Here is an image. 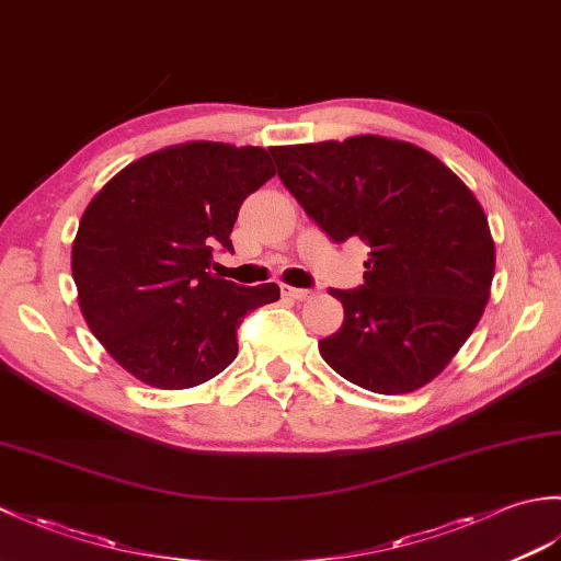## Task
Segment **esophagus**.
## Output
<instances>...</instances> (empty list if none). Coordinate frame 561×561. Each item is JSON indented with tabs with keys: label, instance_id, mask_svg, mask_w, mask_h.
Segmentation results:
<instances>
[{
	"label": "esophagus",
	"instance_id": "34e87169",
	"mask_svg": "<svg viewBox=\"0 0 561 561\" xmlns=\"http://www.w3.org/2000/svg\"><path fill=\"white\" fill-rule=\"evenodd\" d=\"M282 296H284V299H291V301H306V299H311V291L289 287V284H282Z\"/></svg>",
	"mask_w": 561,
	"mask_h": 561
}]
</instances>
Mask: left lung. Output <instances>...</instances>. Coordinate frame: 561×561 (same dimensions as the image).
I'll use <instances>...</instances> for the list:
<instances>
[{"label":"left lung","instance_id":"1","mask_svg":"<svg viewBox=\"0 0 561 561\" xmlns=\"http://www.w3.org/2000/svg\"><path fill=\"white\" fill-rule=\"evenodd\" d=\"M270 153L332 241L371 248L362 287L330 289L344 323L318 342L320 356L380 396L426 386L490 301L496 257L478 197L434 153L400 139L359 135Z\"/></svg>","mask_w":561,"mask_h":561}]
</instances>
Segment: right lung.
<instances>
[{"label": "right lung", "mask_w": 561, "mask_h": 561, "mask_svg": "<svg viewBox=\"0 0 561 561\" xmlns=\"http://www.w3.org/2000/svg\"><path fill=\"white\" fill-rule=\"evenodd\" d=\"M274 173L260 147L187 141L125 165L89 202L71 245L81 313L141 383L183 390L221 374L245 313L279 299L277 284L238 287L209 267Z\"/></svg>", "instance_id": "1"}]
</instances>
